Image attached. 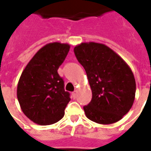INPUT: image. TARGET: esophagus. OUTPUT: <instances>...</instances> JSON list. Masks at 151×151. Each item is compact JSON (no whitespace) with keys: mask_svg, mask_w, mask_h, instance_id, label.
<instances>
[{"mask_svg":"<svg viewBox=\"0 0 151 151\" xmlns=\"http://www.w3.org/2000/svg\"><path fill=\"white\" fill-rule=\"evenodd\" d=\"M77 94H78V92H77V91H74L73 92V93H72L73 98L76 99V97H77Z\"/></svg>","mask_w":151,"mask_h":151,"instance_id":"obj_1","label":"esophagus"}]
</instances>
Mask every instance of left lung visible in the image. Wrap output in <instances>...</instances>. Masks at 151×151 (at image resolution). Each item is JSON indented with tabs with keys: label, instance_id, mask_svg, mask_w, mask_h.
<instances>
[{
	"label": "left lung",
	"instance_id": "8db88e82",
	"mask_svg": "<svg viewBox=\"0 0 151 151\" xmlns=\"http://www.w3.org/2000/svg\"><path fill=\"white\" fill-rule=\"evenodd\" d=\"M73 51L91 88V101L83 107L86 117L102 124L121 120L135 99L136 82L129 66L103 43H82Z\"/></svg>",
	"mask_w": 151,
	"mask_h": 151
}]
</instances>
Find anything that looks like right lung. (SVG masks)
<instances>
[{"instance_id": "1", "label": "right lung", "mask_w": 151, "mask_h": 151, "mask_svg": "<svg viewBox=\"0 0 151 151\" xmlns=\"http://www.w3.org/2000/svg\"><path fill=\"white\" fill-rule=\"evenodd\" d=\"M69 48L68 43H47L35 53L22 73L17 97L22 111L37 124H52L65 115L70 98L57 70Z\"/></svg>"}]
</instances>
